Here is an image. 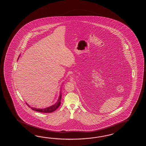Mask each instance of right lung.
Listing matches in <instances>:
<instances>
[{
  "mask_svg": "<svg viewBox=\"0 0 146 146\" xmlns=\"http://www.w3.org/2000/svg\"><path fill=\"white\" fill-rule=\"evenodd\" d=\"M61 99H62V94H61V93H60V96H59V99L58 100L57 102L55 104H54L53 106H51L48 107V108H46V109H36V108H32V107H31V109H32V110H33V111H35L41 112V113H52V112L55 111L56 109H57V108L59 107V106H60V103H61V102H60ZM26 104H27V105L29 108H30V106H29L27 103H26Z\"/></svg>",
  "mask_w": 146,
  "mask_h": 146,
  "instance_id": "1",
  "label": "right lung"
}]
</instances>
